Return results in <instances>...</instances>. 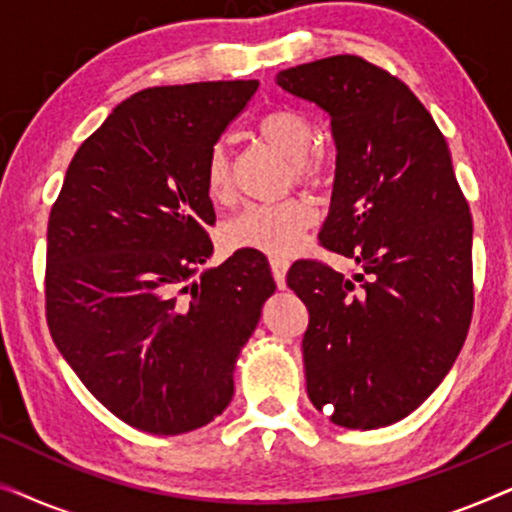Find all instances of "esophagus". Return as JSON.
I'll use <instances>...</instances> for the list:
<instances>
[{
  "label": "esophagus",
  "mask_w": 512,
  "mask_h": 512,
  "mask_svg": "<svg viewBox=\"0 0 512 512\" xmlns=\"http://www.w3.org/2000/svg\"><path fill=\"white\" fill-rule=\"evenodd\" d=\"M270 270H272V277H275V282L279 289H284L286 286V270H289V263L282 261V258H270Z\"/></svg>",
  "instance_id": "34e87169"
}]
</instances>
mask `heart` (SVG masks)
Listing matches in <instances>:
<instances>
[{
	"label": "heart",
	"mask_w": 512,
	"mask_h": 512,
	"mask_svg": "<svg viewBox=\"0 0 512 512\" xmlns=\"http://www.w3.org/2000/svg\"><path fill=\"white\" fill-rule=\"evenodd\" d=\"M258 135L270 146L293 160V174L303 184H321L324 163L310 156L314 146V125L305 114L282 107L270 111L258 123ZM205 188L214 202H226L233 193V163L223 142H216L205 160ZM317 223V209L303 198L275 202V205H247L223 228V237L233 249L261 251L265 256H291L303 235Z\"/></svg>",
	"instance_id": "heart-1"
}]
</instances>
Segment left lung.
<instances>
[{
    "mask_svg": "<svg viewBox=\"0 0 512 512\" xmlns=\"http://www.w3.org/2000/svg\"><path fill=\"white\" fill-rule=\"evenodd\" d=\"M331 118L335 179L319 240L361 272L300 261L310 312L307 396L345 429L408 417L445 380L473 312V221L438 125L412 90L359 55L277 74Z\"/></svg>",
    "mask_w": 512,
    "mask_h": 512,
    "instance_id": "left-lung-1",
    "label": "left lung"
}]
</instances>
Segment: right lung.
<instances>
[{
  "label": "right lung",
  "instance_id": "1",
  "mask_svg": "<svg viewBox=\"0 0 512 512\" xmlns=\"http://www.w3.org/2000/svg\"><path fill=\"white\" fill-rule=\"evenodd\" d=\"M258 81L146 88L76 151L48 219L46 319L104 408L156 436L219 417L275 293L268 261L205 268L216 214L205 160Z\"/></svg>",
  "mask_w": 512,
  "mask_h": 512
}]
</instances>
